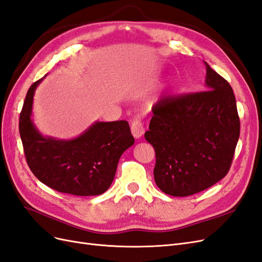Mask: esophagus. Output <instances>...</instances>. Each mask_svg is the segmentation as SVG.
<instances>
[{"mask_svg":"<svg viewBox=\"0 0 262 262\" xmlns=\"http://www.w3.org/2000/svg\"><path fill=\"white\" fill-rule=\"evenodd\" d=\"M131 132L136 139L141 138L144 134V125L139 120H134L131 124Z\"/></svg>","mask_w":262,"mask_h":262,"instance_id":"1","label":"esophagus"}]
</instances>
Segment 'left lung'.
Returning a JSON list of instances; mask_svg holds the SVG:
<instances>
[{"instance_id": "1", "label": "left lung", "mask_w": 262, "mask_h": 262, "mask_svg": "<svg viewBox=\"0 0 262 262\" xmlns=\"http://www.w3.org/2000/svg\"><path fill=\"white\" fill-rule=\"evenodd\" d=\"M204 63L209 91L157 101L144 134L155 149L156 185L173 196L198 193L224 178L239 138L233 89Z\"/></svg>"}]
</instances>
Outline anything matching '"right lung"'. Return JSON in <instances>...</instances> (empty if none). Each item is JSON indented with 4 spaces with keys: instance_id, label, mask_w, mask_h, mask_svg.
Returning <instances> with one entry per match:
<instances>
[{
    "instance_id": "right-lung-1",
    "label": "right lung",
    "mask_w": 262,
    "mask_h": 262,
    "mask_svg": "<svg viewBox=\"0 0 262 262\" xmlns=\"http://www.w3.org/2000/svg\"><path fill=\"white\" fill-rule=\"evenodd\" d=\"M42 80L29 87L19 116L30 170L55 191L81 196L104 193L115 178L119 158L134 143L128 121H97L73 140L45 138L31 120L34 94Z\"/></svg>"
}]
</instances>
